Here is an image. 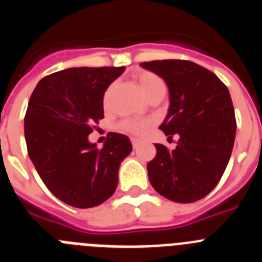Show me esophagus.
<instances>
[{
  "label": "esophagus",
  "mask_w": 262,
  "mask_h": 262,
  "mask_svg": "<svg viewBox=\"0 0 262 262\" xmlns=\"http://www.w3.org/2000/svg\"><path fill=\"white\" fill-rule=\"evenodd\" d=\"M131 143H133L134 148H138L139 144L142 143V140H140V139H138V138H131Z\"/></svg>",
  "instance_id": "esophagus-1"
}]
</instances>
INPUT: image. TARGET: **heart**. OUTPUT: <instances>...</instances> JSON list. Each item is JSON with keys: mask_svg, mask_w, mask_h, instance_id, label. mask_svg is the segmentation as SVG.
Instances as JSON below:
<instances>
[{"mask_svg": "<svg viewBox=\"0 0 262 262\" xmlns=\"http://www.w3.org/2000/svg\"><path fill=\"white\" fill-rule=\"evenodd\" d=\"M138 82L140 90L145 97L149 93L159 89H165L164 81L151 72H142L138 76ZM120 128L127 133L135 134V135H143L147 133V129L151 126V120L148 119H124L120 122Z\"/></svg>", "mask_w": 262, "mask_h": 262, "instance_id": "b5f03b06", "label": "heart"}]
</instances>
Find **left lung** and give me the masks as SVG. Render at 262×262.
Wrapping results in <instances>:
<instances>
[{
  "label": "left lung",
  "instance_id": "1",
  "mask_svg": "<svg viewBox=\"0 0 262 262\" xmlns=\"http://www.w3.org/2000/svg\"><path fill=\"white\" fill-rule=\"evenodd\" d=\"M143 68L168 85V114L164 134L180 136L169 151L155 144L156 157L147 165L155 190L173 202L190 203L206 196L221 181L230 161L236 135L232 99L211 71L187 60H155Z\"/></svg>",
  "mask_w": 262,
  "mask_h": 262
}]
</instances>
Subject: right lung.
I'll list each match as a JSON object with an SVG mask.
<instances>
[{"mask_svg":"<svg viewBox=\"0 0 262 262\" xmlns=\"http://www.w3.org/2000/svg\"><path fill=\"white\" fill-rule=\"evenodd\" d=\"M124 67L69 68L46 76L25 115L27 152L48 190L78 209L108 200L120 163L133 151L123 134L108 133L102 148L88 140L103 118V94Z\"/></svg>","mask_w":262,"mask_h":262,"instance_id":"obj_1","label":"right lung"}]
</instances>
